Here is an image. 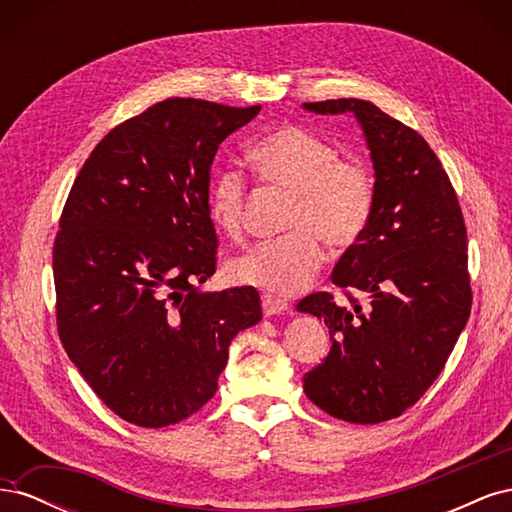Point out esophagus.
Here are the masks:
<instances>
[{
  "instance_id": "obj_1",
  "label": "esophagus",
  "mask_w": 512,
  "mask_h": 512,
  "mask_svg": "<svg viewBox=\"0 0 512 512\" xmlns=\"http://www.w3.org/2000/svg\"><path fill=\"white\" fill-rule=\"evenodd\" d=\"M262 312H265V316H275V314H284L288 312V303L280 297H273V294H262Z\"/></svg>"
}]
</instances>
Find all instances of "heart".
<instances>
[{"label":"heart","instance_id":"b5f03b06","mask_svg":"<svg viewBox=\"0 0 512 512\" xmlns=\"http://www.w3.org/2000/svg\"><path fill=\"white\" fill-rule=\"evenodd\" d=\"M258 175L292 194L286 215L288 235L254 245L226 265L230 282L275 294L305 288L318 273L327 241L348 250L367 232L376 209L374 177L356 160L339 158V149L312 130L282 126L252 149ZM247 185L237 170H220L209 188L211 226L228 239L243 235Z\"/></svg>","mask_w":512,"mask_h":512}]
</instances>
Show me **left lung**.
<instances>
[{"instance_id": "8db88e82", "label": "left lung", "mask_w": 512, "mask_h": 512, "mask_svg": "<svg viewBox=\"0 0 512 512\" xmlns=\"http://www.w3.org/2000/svg\"><path fill=\"white\" fill-rule=\"evenodd\" d=\"M318 115L354 113L376 170V209L348 247L331 292L299 301L324 320L331 350L303 376L305 395L327 414L371 425L404 414L440 376L472 309L468 232L455 188L425 138L356 98L305 102ZM350 289L370 297L361 308Z\"/></svg>"}]
</instances>
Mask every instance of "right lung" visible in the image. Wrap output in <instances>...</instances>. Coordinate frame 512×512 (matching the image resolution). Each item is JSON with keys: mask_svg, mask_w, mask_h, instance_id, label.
I'll return each mask as SVG.
<instances>
[{"mask_svg": "<svg viewBox=\"0 0 512 512\" xmlns=\"http://www.w3.org/2000/svg\"><path fill=\"white\" fill-rule=\"evenodd\" d=\"M260 106L168 98L91 151L53 245L57 331L123 421L160 429L218 391L235 335L262 318L256 288L203 292L215 273L211 164Z\"/></svg>", "mask_w": 512, "mask_h": 512, "instance_id": "right-lung-1", "label": "right lung"}]
</instances>
